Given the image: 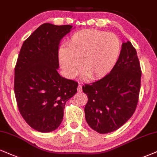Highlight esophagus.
Wrapping results in <instances>:
<instances>
[{"label":"esophagus","instance_id":"obj_1","mask_svg":"<svg viewBox=\"0 0 157 157\" xmlns=\"http://www.w3.org/2000/svg\"><path fill=\"white\" fill-rule=\"evenodd\" d=\"M82 85H79L78 87H77V91H78V92H82Z\"/></svg>","mask_w":157,"mask_h":157}]
</instances>
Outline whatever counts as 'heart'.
<instances>
[{"label":"heart","mask_w":157,"mask_h":157,"mask_svg":"<svg viewBox=\"0 0 157 157\" xmlns=\"http://www.w3.org/2000/svg\"><path fill=\"white\" fill-rule=\"evenodd\" d=\"M122 43L114 33L82 29L73 34L59 52L63 72L74 78L80 71L90 80H98L112 70L120 57Z\"/></svg>","instance_id":"b5f03b06"}]
</instances>
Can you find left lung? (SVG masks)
<instances>
[{"label": "left lung", "instance_id": "1", "mask_svg": "<svg viewBox=\"0 0 157 157\" xmlns=\"http://www.w3.org/2000/svg\"><path fill=\"white\" fill-rule=\"evenodd\" d=\"M140 80L141 69L136 48L130 41L123 43L111 72L101 80L82 86L88 96L85 114L89 126L101 134L122 127L136 111Z\"/></svg>", "mask_w": 157, "mask_h": 157}]
</instances>
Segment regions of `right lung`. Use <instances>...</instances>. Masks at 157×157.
Listing matches in <instances>:
<instances>
[{
    "mask_svg": "<svg viewBox=\"0 0 157 157\" xmlns=\"http://www.w3.org/2000/svg\"><path fill=\"white\" fill-rule=\"evenodd\" d=\"M71 25L43 24L23 43L14 69L18 109L26 122L37 131L58 128L65 104L77 93L78 83L61 77L59 45Z\"/></svg>",
    "mask_w": 157,
    "mask_h": 157,
    "instance_id": "add662e5",
    "label": "right lung"
}]
</instances>
